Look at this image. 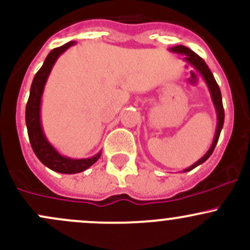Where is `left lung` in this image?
Masks as SVG:
<instances>
[{
    "label": "left lung",
    "instance_id": "1",
    "mask_svg": "<svg viewBox=\"0 0 250 250\" xmlns=\"http://www.w3.org/2000/svg\"><path fill=\"white\" fill-rule=\"evenodd\" d=\"M170 51L185 55V59L183 60H185L186 62L190 63V64L193 65V67L195 68V69L202 75V78H204L205 81H206L207 86H208L209 93H211V97H212V102H213L214 107H215V112H217V120H218L217 129H215V135L213 139V143H212V146L209 147V149L206 152V154H205L202 158L199 159L196 163H194L191 167H189L186 170H183V172H187V171H190V170H193L194 167H199V165L202 164L204 162H206V160L211 157V154L213 153L214 147H215V145H217L218 139H219V135H220V132H222L223 125H224V107H223L220 88H219V86H218L217 81H215L213 74H212V72L209 70L208 65L206 64V62H205L198 54H195L194 51H191L190 49H188L187 46H185V45H176V46H173V48H170Z\"/></svg>",
    "mask_w": 250,
    "mask_h": 250
}]
</instances>
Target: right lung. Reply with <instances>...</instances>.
I'll use <instances>...</instances> for the list:
<instances>
[{"instance_id":"obj_1","label":"right lung","mask_w":250,"mask_h":250,"mask_svg":"<svg viewBox=\"0 0 250 250\" xmlns=\"http://www.w3.org/2000/svg\"><path fill=\"white\" fill-rule=\"evenodd\" d=\"M74 44L75 42H69V43L60 46V48H55L49 52L42 68L35 75L32 85H31L30 97H28L27 104H26V127H27L28 139H30L33 152L36 153L37 158L45 167L61 173H78L85 171L99 159L102 154L99 152L94 157L86 159H72L69 157L61 156L49 143L48 139L44 135L43 128H42L41 102L44 86H45L50 72L60 55Z\"/></svg>"}]
</instances>
